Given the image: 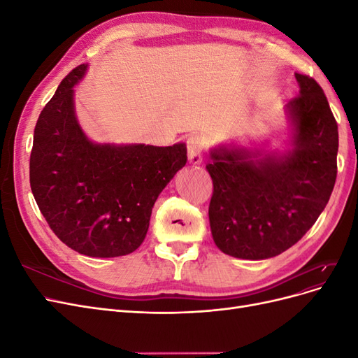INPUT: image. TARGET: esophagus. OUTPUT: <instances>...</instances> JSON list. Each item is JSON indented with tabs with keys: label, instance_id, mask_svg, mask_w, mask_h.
Returning <instances> with one entry per match:
<instances>
[{
	"label": "esophagus",
	"instance_id": "esophagus-1",
	"mask_svg": "<svg viewBox=\"0 0 358 358\" xmlns=\"http://www.w3.org/2000/svg\"><path fill=\"white\" fill-rule=\"evenodd\" d=\"M188 149V159L191 164L197 166L203 161V150H204V140L200 136H189L187 140Z\"/></svg>",
	"mask_w": 358,
	"mask_h": 358
}]
</instances>
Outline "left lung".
I'll return each mask as SVG.
<instances>
[{"label": "left lung", "mask_w": 358, "mask_h": 358, "mask_svg": "<svg viewBox=\"0 0 358 358\" xmlns=\"http://www.w3.org/2000/svg\"><path fill=\"white\" fill-rule=\"evenodd\" d=\"M296 79L300 94L287 106L294 148L282 155L234 146L210 152V230L227 255L264 259L282 254L315 224L331 196L338 122L317 80L299 73Z\"/></svg>", "instance_id": "1"}]
</instances>
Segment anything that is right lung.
I'll list each match as a JSON object with an SVG mask.
<instances>
[{"label":"right lung","instance_id":"add662e5","mask_svg":"<svg viewBox=\"0 0 358 358\" xmlns=\"http://www.w3.org/2000/svg\"><path fill=\"white\" fill-rule=\"evenodd\" d=\"M85 70H71L38 116L31 191L62 243L88 257H121L145 241L159 192L187 164V146L92 143L73 104Z\"/></svg>","mask_w":358,"mask_h":358}]
</instances>
